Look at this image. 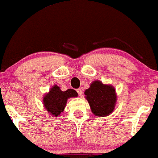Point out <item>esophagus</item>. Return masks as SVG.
<instances>
[{
	"mask_svg": "<svg viewBox=\"0 0 158 158\" xmlns=\"http://www.w3.org/2000/svg\"><path fill=\"white\" fill-rule=\"evenodd\" d=\"M77 94H78V95L79 96H82L83 95V92H82V90H81V89H77Z\"/></svg>",
	"mask_w": 158,
	"mask_h": 158,
	"instance_id": "34e87169",
	"label": "esophagus"
}]
</instances>
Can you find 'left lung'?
Listing matches in <instances>:
<instances>
[{"mask_svg":"<svg viewBox=\"0 0 158 158\" xmlns=\"http://www.w3.org/2000/svg\"><path fill=\"white\" fill-rule=\"evenodd\" d=\"M92 113L97 116H106L114 110L116 102L115 89L110 85H104L102 82L95 81L90 88L85 91Z\"/></svg>","mask_w":158,"mask_h":158,"instance_id":"1","label":"left lung"}]
</instances>
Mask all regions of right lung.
Here are the masks:
<instances>
[{"label": "right lung", "instance_id": "right-lung-1", "mask_svg": "<svg viewBox=\"0 0 158 158\" xmlns=\"http://www.w3.org/2000/svg\"><path fill=\"white\" fill-rule=\"evenodd\" d=\"M75 97H77V93L74 89H69L62 91L58 85H55L44 97V108L52 116L57 117V116L64 111L67 99Z\"/></svg>", "mask_w": 158, "mask_h": 158}]
</instances>
